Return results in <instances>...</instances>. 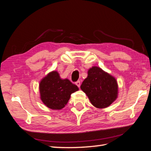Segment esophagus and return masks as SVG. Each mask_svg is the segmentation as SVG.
<instances>
[{
    "mask_svg": "<svg viewBox=\"0 0 151 151\" xmlns=\"http://www.w3.org/2000/svg\"><path fill=\"white\" fill-rule=\"evenodd\" d=\"M76 85L78 86L79 88L80 87V85H81V82H80V81H78L77 82H76Z\"/></svg>",
    "mask_w": 151,
    "mask_h": 151,
    "instance_id": "1",
    "label": "esophagus"
}]
</instances>
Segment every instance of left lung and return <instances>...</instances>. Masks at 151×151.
I'll return each instance as SVG.
<instances>
[{
	"label": "left lung",
	"mask_w": 151,
	"mask_h": 151,
	"mask_svg": "<svg viewBox=\"0 0 151 151\" xmlns=\"http://www.w3.org/2000/svg\"><path fill=\"white\" fill-rule=\"evenodd\" d=\"M81 89L98 109L108 107L118 95V85L115 78L98 66H92L88 70V76L83 81Z\"/></svg>",
	"instance_id": "left-lung-1"
}]
</instances>
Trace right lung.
Returning <instances> with one entry per match:
<instances>
[{
	"label": "right lung",
	"mask_w": 151,
	"mask_h": 151,
	"mask_svg": "<svg viewBox=\"0 0 151 151\" xmlns=\"http://www.w3.org/2000/svg\"><path fill=\"white\" fill-rule=\"evenodd\" d=\"M79 88L68 79H62L58 72L48 73L39 83L40 98L48 108L61 110L64 108L72 93Z\"/></svg>",
	"instance_id": "add662e5"
}]
</instances>
